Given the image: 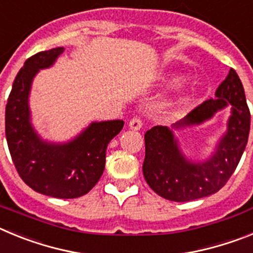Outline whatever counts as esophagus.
Listing matches in <instances>:
<instances>
[{
    "mask_svg": "<svg viewBox=\"0 0 253 253\" xmlns=\"http://www.w3.org/2000/svg\"><path fill=\"white\" fill-rule=\"evenodd\" d=\"M129 126H130V129H133V130H139L143 126V120L140 119V118H138V116H135V118L130 119Z\"/></svg>",
    "mask_w": 253,
    "mask_h": 253,
    "instance_id": "obj_1",
    "label": "esophagus"
}]
</instances>
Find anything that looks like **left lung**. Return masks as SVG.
Returning a JSON list of instances; mask_svg holds the SVG:
<instances>
[{"mask_svg":"<svg viewBox=\"0 0 253 253\" xmlns=\"http://www.w3.org/2000/svg\"><path fill=\"white\" fill-rule=\"evenodd\" d=\"M215 97L205 100L175 124L176 128L202 124L227 104L232 105L227 133L218 143L215 153L205 162L187 161L167 126H153L144 134L143 175L149 187L162 198L181 203L215 194L238 166L249 140L251 114L243 84L233 68L218 86Z\"/></svg>","mask_w":253,"mask_h":253,"instance_id":"obj_1","label":"left lung"}]
</instances>
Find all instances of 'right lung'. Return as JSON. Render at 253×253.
I'll use <instances>...</instances> for the list:
<instances>
[{
    "label": "right lung",
    "mask_w": 253,
    "mask_h": 253,
    "mask_svg": "<svg viewBox=\"0 0 253 253\" xmlns=\"http://www.w3.org/2000/svg\"><path fill=\"white\" fill-rule=\"evenodd\" d=\"M64 48L39 51L26 59L12 84L4 114L6 139L17 173L44 195L73 199L97 184L105 169L107 144L124 126L123 120L92 123L75 140L50 144L38 137L30 122L28 97L39 69L54 63Z\"/></svg>",
    "instance_id": "obj_1"
}]
</instances>
